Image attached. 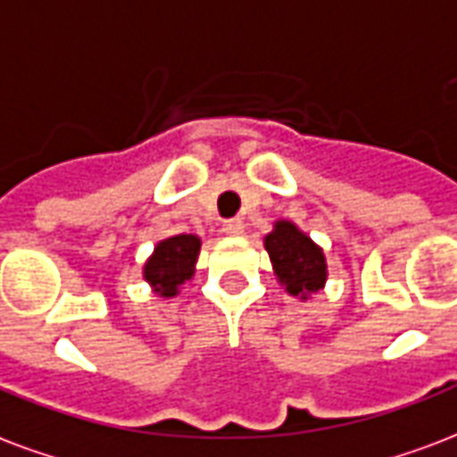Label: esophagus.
Returning a JSON list of instances; mask_svg holds the SVG:
<instances>
[{
    "instance_id": "obj_1",
    "label": "esophagus",
    "mask_w": 457,
    "mask_h": 457,
    "mask_svg": "<svg viewBox=\"0 0 457 457\" xmlns=\"http://www.w3.org/2000/svg\"><path fill=\"white\" fill-rule=\"evenodd\" d=\"M222 229H225L228 235H242V232H245V222H242V218L225 220V222H222Z\"/></svg>"
}]
</instances>
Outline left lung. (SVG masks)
<instances>
[{
	"mask_svg": "<svg viewBox=\"0 0 457 457\" xmlns=\"http://www.w3.org/2000/svg\"><path fill=\"white\" fill-rule=\"evenodd\" d=\"M263 246L271 256L273 273L290 295L307 300L327 283V259L322 246H317L303 229L290 220H278L263 237Z\"/></svg>",
	"mask_w": 457,
	"mask_h": 457,
	"instance_id": "1",
	"label": "left lung"
}]
</instances>
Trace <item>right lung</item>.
<instances>
[{"mask_svg":"<svg viewBox=\"0 0 457 457\" xmlns=\"http://www.w3.org/2000/svg\"><path fill=\"white\" fill-rule=\"evenodd\" d=\"M201 239L195 235H174L162 239L145 262L143 276L152 290L162 297H174L195 271Z\"/></svg>","mask_w":457,"mask_h":457,"instance_id":"1","label":"right lung"}]
</instances>
